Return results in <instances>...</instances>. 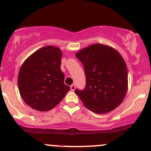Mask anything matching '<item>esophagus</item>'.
I'll list each match as a JSON object with an SVG mask.
<instances>
[{"label":"esophagus","mask_w":151,"mask_h":151,"mask_svg":"<svg viewBox=\"0 0 151 151\" xmlns=\"http://www.w3.org/2000/svg\"><path fill=\"white\" fill-rule=\"evenodd\" d=\"M71 91H74V90H75V85L72 84V85H71Z\"/></svg>","instance_id":"34e87169"}]
</instances>
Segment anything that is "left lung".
<instances>
[{
    "label": "left lung",
    "mask_w": 151,
    "mask_h": 151,
    "mask_svg": "<svg viewBox=\"0 0 151 151\" xmlns=\"http://www.w3.org/2000/svg\"><path fill=\"white\" fill-rule=\"evenodd\" d=\"M76 57L85 68L86 85L75 93L88 109L104 114L123 101L128 89V71L122 56L116 50L95 44L80 50Z\"/></svg>",
    "instance_id": "obj_1"
}]
</instances>
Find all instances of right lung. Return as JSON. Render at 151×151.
Returning <instances> with one entry per match:
<instances>
[{
	"mask_svg": "<svg viewBox=\"0 0 151 151\" xmlns=\"http://www.w3.org/2000/svg\"><path fill=\"white\" fill-rule=\"evenodd\" d=\"M61 58L60 49L46 46L33 52L22 63L18 74V88L22 99L33 109L50 110L70 90L64 84Z\"/></svg>",
	"mask_w": 151,
	"mask_h": 151,
	"instance_id": "obj_1",
	"label": "right lung"
}]
</instances>
